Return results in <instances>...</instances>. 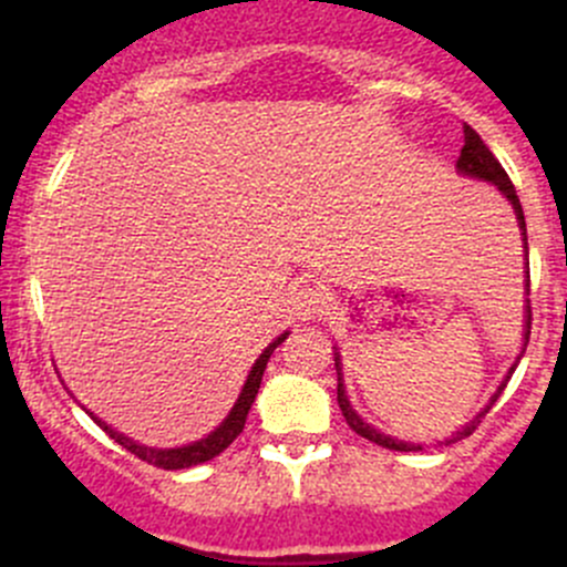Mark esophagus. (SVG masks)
<instances>
[{
	"instance_id": "1",
	"label": "esophagus",
	"mask_w": 567,
	"mask_h": 567,
	"mask_svg": "<svg viewBox=\"0 0 567 567\" xmlns=\"http://www.w3.org/2000/svg\"><path fill=\"white\" fill-rule=\"evenodd\" d=\"M293 307L296 312H299V318H316L329 307V296H326L318 285H305V288H299V293H296Z\"/></svg>"
}]
</instances>
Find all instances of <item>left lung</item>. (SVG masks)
Returning <instances> with one entry per match:
<instances>
[{
  "mask_svg": "<svg viewBox=\"0 0 567 567\" xmlns=\"http://www.w3.org/2000/svg\"><path fill=\"white\" fill-rule=\"evenodd\" d=\"M458 169H461L463 175H472V177H480V181L494 183V186L499 188V192L505 194L507 199H511L513 208H516L518 227H522V230H524V241H527V221H524V210H522V203H518L516 186H513V181H511V177H507L505 167H502V164L496 162L494 153L488 151V145H485V142L480 140L477 131H474L472 125H466V123H463V147H461ZM529 329H532V307H527V334H524V348H527V342H529ZM334 368H337V403H340L342 416H346V422H348V425H351V431H353V433H359V436H364V439H368V442L379 444V447L398 450V453H416V450H422L420 444L398 442V439L384 436V433H379V431H375V427H370L368 422H364L362 416H359L357 411L351 409V403H348L346 386H342V373H340L342 368H340V357H334ZM513 370H516V364H513ZM513 370H511V373H513ZM507 379H511V375H507ZM502 390H505V384H502L499 390H496L494 398H491V403L485 405V409L480 411V414L474 416V420L468 422V425L463 427V431L455 433V436L450 439V442H461V439L472 436L474 427H477V425H480V420H483V416L488 414V409H491V405L496 403V398H499ZM450 442H447V444H450Z\"/></svg>",
  "mask_w": 567,
  "mask_h": 567,
  "instance_id": "8db88e82",
  "label": "left lung"
}]
</instances>
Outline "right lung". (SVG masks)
I'll use <instances>...</instances> for the list:
<instances>
[{"label": "right lung", "instance_id": "1", "mask_svg": "<svg viewBox=\"0 0 567 567\" xmlns=\"http://www.w3.org/2000/svg\"><path fill=\"white\" fill-rule=\"evenodd\" d=\"M285 337H288V331H285L282 337H277V340L271 342V346L266 348V351L260 353V359L255 362V368H251L247 384H244L241 394H238V403L233 405V411L227 414V420L221 422L219 427H216L214 433H210L208 439H199V442L188 444V447H177V450H153V447H142V444L131 442V439L120 436L117 431H112V427L104 425L101 420H93L99 422L101 427L109 433V436L114 439L117 444H123L125 450H128L131 455H136L140 461L151 463V466H158V468H188V466H197V463H205L210 458H216L219 453H225L227 447H230L233 442L238 439V433L244 431V422H247V414L251 409V403H255V394L260 390V381H262V370H266L268 359H271L274 348L279 346V342H285Z\"/></svg>", "mask_w": 567, "mask_h": 567}]
</instances>
